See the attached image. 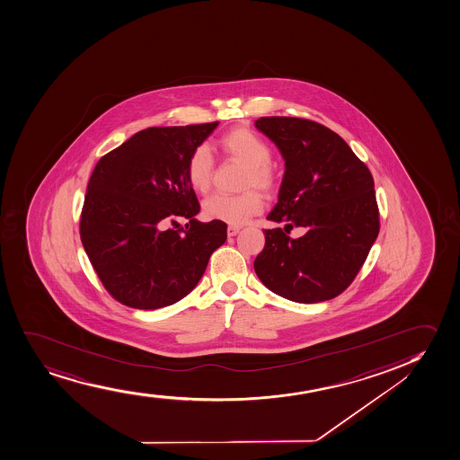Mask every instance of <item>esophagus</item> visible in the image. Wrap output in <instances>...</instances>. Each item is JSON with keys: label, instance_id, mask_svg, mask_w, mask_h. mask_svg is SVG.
Masks as SVG:
<instances>
[{"label": "esophagus", "instance_id": "esophagus-1", "mask_svg": "<svg viewBox=\"0 0 460 460\" xmlns=\"http://www.w3.org/2000/svg\"><path fill=\"white\" fill-rule=\"evenodd\" d=\"M238 233H240V227L227 226V235H229V237H234V235H237Z\"/></svg>", "mask_w": 460, "mask_h": 460}]
</instances>
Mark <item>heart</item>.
Wrapping results in <instances>:
<instances>
[{
  "instance_id": "b5f03b06",
  "label": "heart",
  "mask_w": 460,
  "mask_h": 460,
  "mask_svg": "<svg viewBox=\"0 0 460 460\" xmlns=\"http://www.w3.org/2000/svg\"><path fill=\"white\" fill-rule=\"evenodd\" d=\"M218 150L231 159L242 162L246 166L243 172L242 186L249 188L240 194H214L203 201V216L208 220L242 225L249 217L259 214L263 208L264 194L275 191L279 185V174L270 164L272 150L270 145L248 127L231 129L217 140ZM214 160L207 145H199L190 153L185 164V177L188 185L200 194L211 188Z\"/></svg>"
}]
</instances>
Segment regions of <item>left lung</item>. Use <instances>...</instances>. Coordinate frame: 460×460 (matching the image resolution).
Instances as JSON below:
<instances>
[{"mask_svg": "<svg viewBox=\"0 0 460 460\" xmlns=\"http://www.w3.org/2000/svg\"><path fill=\"white\" fill-rule=\"evenodd\" d=\"M255 127L279 146L283 181L268 216L281 227L264 229L255 274L274 294L295 303L332 300L350 286L379 234L375 183L346 140L314 120L272 116Z\"/></svg>", "mask_w": 460, "mask_h": 460, "instance_id": "left-lung-1", "label": "left lung"}]
</instances>
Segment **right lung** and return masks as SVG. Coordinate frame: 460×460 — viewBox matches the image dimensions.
Returning a JSON list of instances; mask_svg holds the SVG:
<instances>
[{
    "label": "right lung",
    "mask_w": 460,
    "mask_h": 460,
    "mask_svg": "<svg viewBox=\"0 0 460 460\" xmlns=\"http://www.w3.org/2000/svg\"><path fill=\"white\" fill-rule=\"evenodd\" d=\"M218 122L142 129L94 166L81 240L103 288L135 309L174 305L196 288L226 223H201L185 164ZM186 217L185 228L169 225Z\"/></svg>",
    "instance_id": "add662e5"
}]
</instances>
